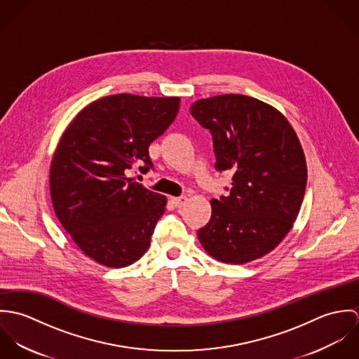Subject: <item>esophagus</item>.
Returning <instances> with one entry per match:
<instances>
[{
	"label": "esophagus",
	"instance_id": "34e87169",
	"mask_svg": "<svg viewBox=\"0 0 359 359\" xmlns=\"http://www.w3.org/2000/svg\"><path fill=\"white\" fill-rule=\"evenodd\" d=\"M188 198L187 196H180V198H171V203L175 205V207H182V205L187 203Z\"/></svg>",
	"mask_w": 359,
	"mask_h": 359
}]
</instances>
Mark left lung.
<instances>
[{"label": "left lung", "instance_id": "1", "mask_svg": "<svg viewBox=\"0 0 359 359\" xmlns=\"http://www.w3.org/2000/svg\"><path fill=\"white\" fill-rule=\"evenodd\" d=\"M191 114L210 131L215 170L232 172L228 196L211 201L198 231L218 261L245 264L273 250L297 218L307 187L300 141L275 107L246 95L199 100Z\"/></svg>", "mask_w": 359, "mask_h": 359}]
</instances>
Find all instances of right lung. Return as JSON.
<instances>
[{
	"mask_svg": "<svg viewBox=\"0 0 359 359\" xmlns=\"http://www.w3.org/2000/svg\"><path fill=\"white\" fill-rule=\"evenodd\" d=\"M181 100L131 94L84 107L63 133L50 171L52 205L86 256L121 268L145 255L165 196L128 178L154 170L149 145L174 121Z\"/></svg>",
	"mask_w": 359,
	"mask_h": 359,
	"instance_id": "1",
	"label": "right lung"
}]
</instances>
